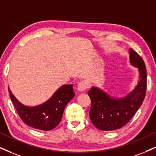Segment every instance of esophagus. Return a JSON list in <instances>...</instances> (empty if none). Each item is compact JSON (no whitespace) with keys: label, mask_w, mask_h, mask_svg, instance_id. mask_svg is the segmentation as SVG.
<instances>
[{"label":"esophagus","mask_w":156,"mask_h":156,"mask_svg":"<svg viewBox=\"0 0 156 156\" xmlns=\"http://www.w3.org/2000/svg\"><path fill=\"white\" fill-rule=\"evenodd\" d=\"M88 87L87 82L86 81H81L80 82H79L78 85H77V89L79 91H84L87 89Z\"/></svg>","instance_id":"34e87169"}]
</instances>
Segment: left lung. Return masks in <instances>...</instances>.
I'll list each match as a JSON object with an SVG mask.
<instances>
[{"label":"left lung","instance_id":"left-lung-1","mask_svg":"<svg viewBox=\"0 0 156 156\" xmlns=\"http://www.w3.org/2000/svg\"><path fill=\"white\" fill-rule=\"evenodd\" d=\"M130 63L137 66L140 81L135 89L122 98L115 99L93 87L88 91L91 99L90 118L96 128L103 131H111L122 127L135 114L145 97L147 90V71L143 58L134 50L129 49Z\"/></svg>","mask_w":156,"mask_h":156}]
</instances>
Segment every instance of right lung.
Returning a JSON list of instances; mask_svg holds the SVG:
<instances>
[{
	"instance_id": "add662e5",
	"label": "right lung",
	"mask_w": 156,
	"mask_h": 156,
	"mask_svg": "<svg viewBox=\"0 0 156 156\" xmlns=\"http://www.w3.org/2000/svg\"><path fill=\"white\" fill-rule=\"evenodd\" d=\"M9 92L11 101L23 122L32 128L43 131L53 129L60 123L65 107L75 95L72 84H66L59 88L45 103L37 106L29 107L17 101L11 90Z\"/></svg>"
}]
</instances>
